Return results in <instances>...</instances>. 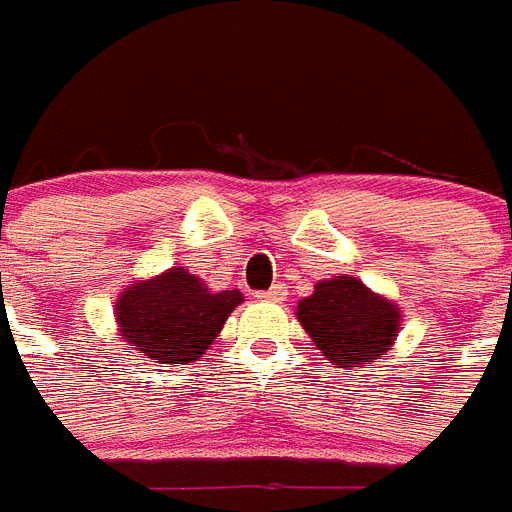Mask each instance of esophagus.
Wrapping results in <instances>:
<instances>
[{
  "label": "esophagus",
  "mask_w": 512,
  "mask_h": 512,
  "mask_svg": "<svg viewBox=\"0 0 512 512\" xmlns=\"http://www.w3.org/2000/svg\"><path fill=\"white\" fill-rule=\"evenodd\" d=\"M257 298H263V301H282V298H285V287L274 285L271 290H266V293H257Z\"/></svg>",
  "instance_id": "obj_1"
}]
</instances>
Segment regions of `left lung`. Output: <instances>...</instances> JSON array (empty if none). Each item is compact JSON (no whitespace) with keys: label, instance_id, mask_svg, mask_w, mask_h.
I'll list each match as a JSON object with an SVG mask.
<instances>
[{"label":"left lung","instance_id":"1","mask_svg":"<svg viewBox=\"0 0 512 512\" xmlns=\"http://www.w3.org/2000/svg\"><path fill=\"white\" fill-rule=\"evenodd\" d=\"M295 314L317 350L339 366L382 358L399 333V309L366 290L355 276L320 282Z\"/></svg>","mask_w":512,"mask_h":512}]
</instances>
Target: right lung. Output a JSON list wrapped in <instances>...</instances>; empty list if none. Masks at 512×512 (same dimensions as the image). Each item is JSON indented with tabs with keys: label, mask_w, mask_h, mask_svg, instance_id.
Wrapping results in <instances>:
<instances>
[{
	"label": "right lung",
	"mask_w": 512,
	"mask_h": 512,
	"mask_svg": "<svg viewBox=\"0 0 512 512\" xmlns=\"http://www.w3.org/2000/svg\"><path fill=\"white\" fill-rule=\"evenodd\" d=\"M238 304V290L214 293L184 268H170L127 287L116 301V320L121 336L157 363H192L217 339Z\"/></svg>",
	"instance_id": "add662e5"
}]
</instances>
